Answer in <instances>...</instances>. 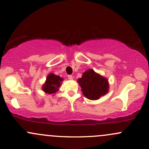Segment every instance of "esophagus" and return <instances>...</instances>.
<instances>
[{"label":"esophagus","mask_w":149,"mask_h":149,"mask_svg":"<svg viewBox=\"0 0 149 149\" xmlns=\"http://www.w3.org/2000/svg\"><path fill=\"white\" fill-rule=\"evenodd\" d=\"M68 77L69 79H70V80H72V79H73V76H72V75H68Z\"/></svg>","instance_id":"1"}]
</instances>
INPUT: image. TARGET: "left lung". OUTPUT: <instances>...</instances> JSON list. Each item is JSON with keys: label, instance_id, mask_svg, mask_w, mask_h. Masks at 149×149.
<instances>
[{"label": "left lung", "instance_id": "1", "mask_svg": "<svg viewBox=\"0 0 149 149\" xmlns=\"http://www.w3.org/2000/svg\"><path fill=\"white\" fill-rule=\"evenodd\" d=\"M81 88L83 95L90 100H97L106 95L109 91L107 79L89 69L82 74V77L77 79Z\"/></svg>", "mask_w": 149, "mask_h": 149}]
</instances>
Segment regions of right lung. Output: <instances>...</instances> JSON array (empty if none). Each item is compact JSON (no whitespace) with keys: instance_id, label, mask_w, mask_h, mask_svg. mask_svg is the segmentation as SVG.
<instances>
[{"instance_id":"add662e5","label":"right lung","mask_w":149,"mask_h":149,"mask_svg":"<svg viewBox=\"0 0 149 149\" xmlns=\"http://www.w3.org/2000/svg\"><path fill=\"white\" fill-rule=\"evenodd\" d=\"M63 79L58 75H54V74H50L48 75L47 80L42 86L43 91L48 94H55L59 88L61 81Z\"/></svg>"}]
</instances>
